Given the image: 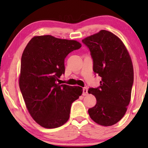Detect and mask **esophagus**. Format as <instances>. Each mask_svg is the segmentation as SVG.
Segmentation results:
<instances>
[{"instance_id":"34e87169","label":"esophagus","mask_w":148,"mask_h":148,"mask_svg":"<svg viewBox=\"0 0 148 148\" xmlns=\"http://www.w3.org/2000/svg\"><path fill=\"white\" fill-rule=\"evenodd\" d=\"M88 94V88L86 87H84L83 88V96H86Z\"/></svg>"}]
</instances>
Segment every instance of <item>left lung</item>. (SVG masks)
Wrapping results in <instances>:
<instances>
[{
  "label": "left lung",
  "mask_w": 148,
  "mask_h": 148,
  "mask_svg": "<svg viewBox=\"0 0 148 148\" xmlns=\"http://www.w3.org/2000/svg\"><path fill=\"white\" fill-rule=\"evenodd\" d=\"M82 42L90 51L95 74L102 79L100 86L88 91L97 99L88 114L99 125L111 126L123 117L130 101L134 83L131 58L121 39L109 31L100 30Z\"/></svg>",
  "instance_id": "obj_1"
}]
</instances>
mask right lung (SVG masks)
I'll list each match as a JSON object with an SVG mask.
<instances>
[{
    "instance_id": "obj_1",
    "label": "right lung",
    "mask_w": 148,
    "mask_h": 148,
    "mask_svg": "<svg viewBox=\"0 0 148 148\" xmlns=\"http://www.w3.org/2000/svg\"><path fill=\"white\" fill-rule=\"evenodd\" d=\"M81 47L76 40L47 35L34 37L24 49L20 88L31 116L44 128L65 124L72 102L83 93L81 87L57 83L65 73L66 56Z\"/></svg>"
}]
</instances>
